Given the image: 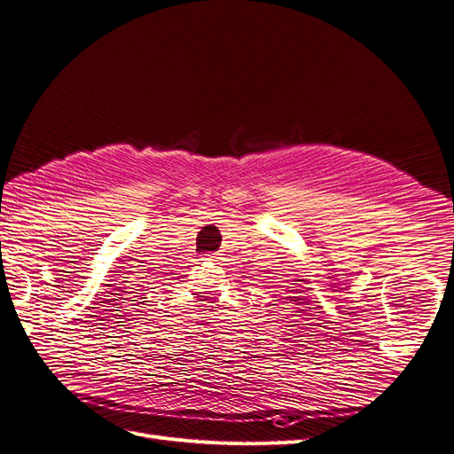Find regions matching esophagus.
Instances as JSON below:
<instances>
[{
	"instance_id": "obj_1",
	"label": "esophagus",
	"mask_w": 454,
	"mask_h": 454,
	"mask_svg": "<svg viewBox=\"0 0 454 454\" xmlns=\"http://www.w3.org/2000/svg\"><path fill=\"white\" fill-rule=\"evenodd\" d=\"M208 261H217V259H220V257H217L215 254H208V255H205Z\"/></svg>"
}]
</instances>
